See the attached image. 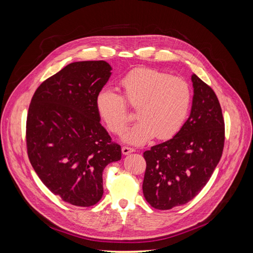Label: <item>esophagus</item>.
<instances>
[{
  "mask_svg": "<svg viewBox=\"0 0 253 253\" xmlns=\"http://www.w3.org/2000/svg\"><path fill=\"white\" fill-rule=\"evenodd\" d=\"M135 152V150L133 148H128V147H122V154L124 155H128L129 153Z\"/></svg>",
  "mask_w": 253,
  "mask_h": 253,
  "instance_id": "34e87169",
  "label": "esophagus"
}]
</instances>
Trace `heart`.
<instances>
[{"label":"heart","instance_id":"heart-1","mask_svg":"<svg viewBox=\"0 0 253 253\" xmlns=\"http://www.w3.org/2000/svg\"><path fill=\"white\" fill-rule=\"evenodd\" d=\"M125 98L109 87L97 93L96 110L111 132L118 134L129 116L124 99L134 108L139 120L126 128L120 138L141 145L156 136L169 139L179 132L190 109L192 93L189 83L179 77L152 68H136L120 81Z\"/></svg>","mask_w":253,"mask_h":253}]
</instances>
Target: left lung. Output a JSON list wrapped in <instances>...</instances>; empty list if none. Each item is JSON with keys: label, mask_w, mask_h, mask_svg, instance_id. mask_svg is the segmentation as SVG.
<instances>
[{"label": "left lung", "mask_w": 253, "mask_h": 253, "mask_svg": "<svg viewBox=\"0 0 253 253\" xmlns=\"http://www.w3.org/2000/svg\"><path fill=\"white\" fill-rule=\"evenodd\" d=\"M188 120L173 138L143 153L147 163L142 191L158 210L185 205L209 181L223 154L225 122L213 89L197 77Z\"/></svg>", "instance_id": "left-lung-1"}]
</instances>
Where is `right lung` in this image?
I'll use <instances>...</instances> for the list:
<instances>
[{
	"mask_svg": "<svg viewBox=\"0 0 253 253\" xmlns=\"http://www.w3.org/2000/svg\"><path fill=\"white\" fill-rule=\"evenodd\" d=\"M111 71L105 61L68 64L37 88L28 109L29 162L53 194L74 206L100 201L104 168L121 159L95 104Z\"/></svg>",
	"mask_w": 253,
	"mask_h": 253,
	"instance_id": "add662e5",
	"label": "right lung"
}]
</instances>
